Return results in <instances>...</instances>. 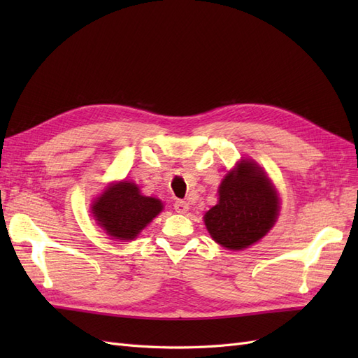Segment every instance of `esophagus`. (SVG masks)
Here are the masks:
<instances>
[{
  "mask_svg": "<svg viewBox=\"0 0 358 358\" xmlns=\"http://www.w3.org/2000/svg\"><path fill=\"white\" fill-rule=\"evenodd\" d=\"M188 209H189V204H188L187 201L178 200V201L175 203V210H176L178 213H187Z\"/></svg>",
  "mask_w": 358,
  "mask_h": 358,
  "instance_id": "1",
  "label": "esophagus"
}]
</instances>
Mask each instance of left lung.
Instances as JSON below:
<instances>
[{
  "mask_svg": "<svg viewBox=\"0 0 358 358\" xmlns=\"http://www.w3.org/2000/svg\"><path fill=\"white\" fill-rule=\"evenodd\" d=\"M220 200L204 215L212 239L231 251L254 245L276 222L278 192L263 169L252 159H241L227 173Z\"/></svg>",
  "mask_w": 358,
  "mask_h": 358,
  "instance_id": "obj_1",
  "label": "left lung"
}]
</instances>
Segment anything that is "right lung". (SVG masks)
Masks as SVG:
<instances>
[{
	"label": "right lung",
	"instance_id": "obj_1",
	"mask_svg": "<svg viewBox=\"0 0 358 358\" xmlns=\"http://www.w3.org/2000/svg\"><path fill=\"white\" fill-rule=\"evenodd\" d=\"M92 215L112 239L133 241L162 210L159 199L142 196L134 182L110 183L92 203Z\"/></svg>",
	"mask_w": 358,
	"mask_h": 358
}]
</instances>
